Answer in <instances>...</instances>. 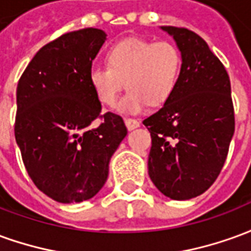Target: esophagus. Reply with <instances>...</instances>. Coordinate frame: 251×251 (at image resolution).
<instances>
[{"label": "esophagus", "instance_id": "1", "mask_svg": "<svg viewBox=\"0 0 251 251\" xmlns=\"http://www.w3.org/2000/svg\"><path fill=\"white\" fill-rule=\"evenodd\" d=\"M125 124L126 127L129 129V130H133V129H137L138 126H140V122L134 118H125Z\"/></svg>", "mask_w": 251, "mask_h": 251}]
</instances>
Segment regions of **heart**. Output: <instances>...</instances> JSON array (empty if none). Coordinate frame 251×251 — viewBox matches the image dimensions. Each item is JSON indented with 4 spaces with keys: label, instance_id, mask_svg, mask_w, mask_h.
I'll use <instances>...</instances> for the list:
<instances>
[{
    "label": "heart",
    "instance_id": "1",
    "mask_svg": "<svg viewBox=\"0 0 251 251\" xmlns=\"http://www.w3.org/2000/svg\"><path fill=\"white\" fill-rule=\"evenodd\" d=\"M107 67H94L88 83L102 104L114 107L124 88L127 93L118 109L137 114L148 104L165 103L179 83L183 56L174 43L126 39L110 47L106 53Z\"/></svg>",
    "mask_w": 251,
    "mask_h": 251
}]
</instances>
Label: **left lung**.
Wrapping results in <instances>:
<instances>
[{"instance_id": "1", "label": "left lung", "mask_w": 251, "mask_h": 251, "mask_svg": "<svg viewBox=\"0 0 251 251\" xmlns=\"http://www.w3.org/2000/svg\"><path fill=\"white\" fill-rule=\"evenodd\" d=\"M174 36L183 66L176 90L142 121L152 137L149 176L175 200L192 199L214 184L226 161L235 118L226 68L199 35L161 26Z\"/></svg>"}]
</instances>
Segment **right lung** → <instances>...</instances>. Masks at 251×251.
<instances>
[{
    "mask_svg": "<svg viewBox=\"0 0 251 251\" xmlns=\"http://www.w3.org/2000/svg\"><path fill=\"white\" fill-rule=\"evenodd\" d=\"M104 40L97 28L64 33L36 53L17 84L14 136L25 169L59 203L98 194L110 158L127 134L121 115L100 113L88 83Z\"/></svg>",
    "mask_w": 251,
    "mask_h": 251,
    "instance_id": "right-lung-1",
    "label": "right lung"
}]
</instances>
